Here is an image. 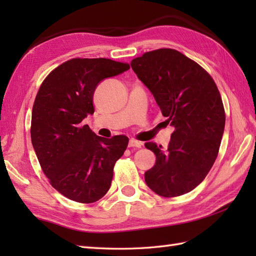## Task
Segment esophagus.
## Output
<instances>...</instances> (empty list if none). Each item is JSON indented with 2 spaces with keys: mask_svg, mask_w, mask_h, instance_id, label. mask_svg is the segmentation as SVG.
I'll list each match as a JSON object with an SVG mask.
<instances>
[{
  "mask_svg": "<svg viewBox=\"0 0 256 256\" xmlns=\"http://www.w3.org/2000/svg\"><path fill=\"white\" fill-rule=\"evenodd\" d=\"M142 143L140 142H138V140H134V138H131L130 140V142H128V148H142Z\"/></svg>",
  "mask_w": 256,
  "mask_h": 256,
  "instance_id": "34e87169",
  "label": "esophagus"
}]
</instances>
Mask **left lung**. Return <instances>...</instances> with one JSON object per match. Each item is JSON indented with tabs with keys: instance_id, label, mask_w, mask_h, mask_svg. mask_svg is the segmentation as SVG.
<instances>
[{
	"instance_id": "1",
	"label": "left lung",
	"mask_w": 256,
	"mask_h": 256,
	"mask_svg": "<svg viewBox=\"0 0 256 256\" xmlns=\"http://www.w3.org/2000/svg\"><path fill=\"white\" fill-rule=\"evenodd\" d=\"M131 67L175 128L166 150L145 143L156 156L145 182L162 197L192 192L218 156L226 124L220 92L204 68L175 50L145 52L133 59Z\"/></svg>"
}]
</instances>
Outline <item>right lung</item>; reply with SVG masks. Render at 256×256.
I'll list each match as a JSON object with an SVG mask.
<instances>
[{"label": "right lung", "mask_w": 256, "mask_h": 256, "mask_svg": "<svg viewBox=\"0 0 256 256\" xmlns=\"http://www.w3.org/2000/svg\"><path fill=\"white\" fill-rule=\"evenodd\" d=\"M130 69L106 58H74L42 84L32 111L30 138L52 186L77 202H96L110 189L113 167L128 144L125 135L104 138L82 121L94 114L98 84Z\"/></svg>", "instance_id": "obj_1"}]
</instances>
